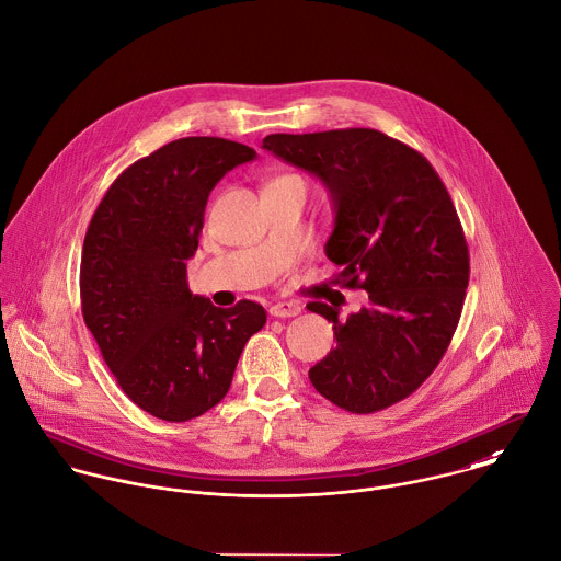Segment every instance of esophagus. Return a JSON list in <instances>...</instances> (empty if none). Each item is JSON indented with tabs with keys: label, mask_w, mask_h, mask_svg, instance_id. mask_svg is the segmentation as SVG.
<instances>
[{
	"label": "esophagus",
	"mask_w": 561,
	"mask_h": 561,
	"mask_svg": "<svg viewBox=\"0 0 561 561\" xmlns=\"http://www.w3.org/2000/svg\"><path fill=\"white\" fill-rule=\"evenodd\" d=\"M302 311V307L298 302H276L270 307V313L274 318H296Z\"/></svg>",
	"instance_id": "esophagus-1"
}]
</instances>
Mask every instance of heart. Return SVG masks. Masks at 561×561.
<instances>
[{
  "instance_id": "heart-1",
  "label": "heart",
  "mask_w": 561,
  "mask_h": 561,
  "mask_svg": "<svg viewBox=\"0 0 561 561\" xmlns=\"http://www.w3.org/2000/svg\"><path fill=\"white\" fill-rule=\"evenodd\" d=\"M274 183H305V179L298 174H283V176H276L270 185H274Z\"/></svg>"
}]
</instances>
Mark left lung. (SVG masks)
Here are the masks:
<instances>
[{"mask_svg": "<svg viewBox=\"0 0 561 561\" xmlns=\"http://www.w3.org/2000/svg\"><path fill=\"white\" fill-rule=\"evenodd\" d=\"M263 148L331 191L335 283L370 298L346 320L327 302L307 305L337 340L309 370L313 387L351 413L400 402L442 362L466 300L470 254L448 188L417 150L373 128L267 135Z\"/></svg>", "mask_w": 561, "mask_h": 561, "instance_id": "left-lung-1", "label": "left lung"}]
</instances>
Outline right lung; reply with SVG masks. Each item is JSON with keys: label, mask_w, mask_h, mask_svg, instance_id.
I'll return each mask as SVG.
<instances>
[{"label": "right lung", "mask_w": 561, "mask_h": 561, "mask_svg": "<svg viewBox=\"0 0 561 561\" xmlns=\"http://www.w3.org/2000/svg\"><path fill=\"white\" fill-rule=\"evenodd\" d=\"M256 152L219 137L176 139L126 168L98 204L82 245V318L124 393L168 422H187L228 391L245 342L267 320L188 291L208 193Z\"/></svg>", "instance_id": "1"}]
</instances>
